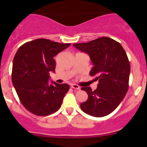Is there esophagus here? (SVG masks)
<instances>
[{
	"label": "esophagus",
	"mask_w": 147,
	"mask_h": 147,
	"mask_svg": "<svg viewBox=\"0 0 147 147\" xmlns=\"http://www.w3.org/2000/svg\"><path fill=\"white\" fill-rule=\"evenodd\" d=\"M71 87H72V89H75V90H80V87L78 85V84H71Z\"/></svg>",
	"instance_id": "esophagus-1"
}]
</instances>
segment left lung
<instances>
[{
	"instance_id": "8db88e82",
	"label": "left lung",
	"mask_w": 147,
	"mask_h": 147,
	"mask_svg": "<svg viewBox=\"0 0 147 147\" xmlns=\"http://www.w3.org/2000/svg\"><path fill=\"white\" fill-rule=\"evenodd\" d=\"M73 45L90 55L94 65L90 75L99 82L94 91L82 87L88 100L81 103V109L95 117L107 116L119 106L129 89L130 63L127 53L119 42L107 37Z\"/></svg>"
}]
</instances>
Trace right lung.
<instances>
[{"label":"right lung","mask_w":147,"mask_h":147,"mask_svg":"<svg viewBox=\"0 0 147 147\" xmlns=\"http://www.w3.org/2000/svg\"><path fill=\"white\" fill-rule=\"evenodd\" d=\"M69 45L40 38L23 44L15 55L12 82L20 102L31 113L47 116L61 107L69 86L49 84V75L55 69V56Z\"/></svg>","instance_id":"1"}]
</instances>
